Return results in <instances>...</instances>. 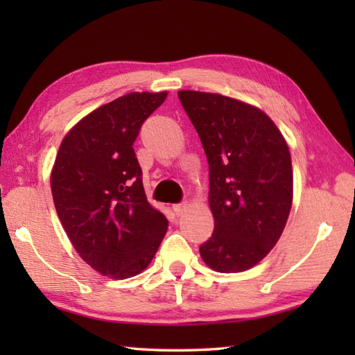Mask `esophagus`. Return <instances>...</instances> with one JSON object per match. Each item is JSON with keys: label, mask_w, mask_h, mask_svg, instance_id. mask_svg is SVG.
<instances>
[{"label": "esophagus", "mask_w": 355, "mask_h": 355, "mask_svg": "<svg viewBox=\"0 0 355 355\" xmlns=\"http://www.w3.org/2000/svg\"><path fill=\"white\" fill-rule=\"evenodd\" d=\"M173 213H175L177 216H182L186 209H188V202H182V203H175V205L172 207Z\"/></svg>", "instance_id": "34e87169"}]
</instances>
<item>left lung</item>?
<instances>
[{"mask_svg": "<svg viewBox=\"0 0 355 355\" xmlns=\"http://www.w3.org/2000/svg\"><path fill=\"white\" fill-rule=\"evenodd\" d=\"M209 167L214 232L200 255L218 272H241L269 254L293 202L291 156L266 114L219 94L180 91Z\"/></svg>", "mask_w": 355, "mask_h": 355, "instance_id": "8db88e82", "label": "left lung"}]
</instances>
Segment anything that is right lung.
Here are the masks:
<instances>
[{
    "mask_svg": "<svg viewBox=\"0 0 355 355\" xmlns=\"http://www.w3.org/2000/svg\"><path fill=\"white\" fill-rule=\"evenodd\" d=\"M167 92H131L80 120L59 147L53 200L84 261L112 279L139 274L152 261L169 220L150 205L133 144Z\"/></svg>",
    "mask_w": 355,
    "mask_h": 355,
    "instance_id": "obj_1",
    "label": "right lung"
}]
</instances>
